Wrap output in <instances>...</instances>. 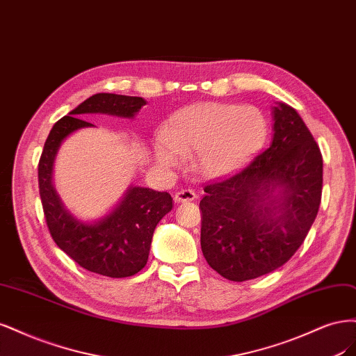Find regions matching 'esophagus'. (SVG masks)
<instances>
[{
	"label": "esophagus",
	"instance_id": "obj_1",
	"mask_svg": "<svg viewBox=\"0 0 356 356\" xmlns=\"http://www.w3.org/2000/svg\"><path fill=\"white\" fill-rule=\"evenodd\" d=\"M197 198V193H195L192 189H185V191H179L175 195V201L177 204L180 202H188V201H193Z\"/></svg>",
	"mask_w": 356,
	"mask_h": 356
}]
</instances>
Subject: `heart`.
Here are the masks:
<instances>
[{
	"label": "heart",
	"instance_id": "1",
	"mask_svg": "<svg viewBox=\"0 0 356 356\" xmlns=\"http://www.w3.org/2000/svg\"><path fill=\"white\" fill-rule=\"evenodd\" d=\"M269 125L265 113L253 105L201 102L176 111L155 143L156 163L180 168L185 156L209 179L232 176L245 168L265 146Z\"/></svg>",
	"mask_w": 356,
	"mask_h": 356
}]
</instances>
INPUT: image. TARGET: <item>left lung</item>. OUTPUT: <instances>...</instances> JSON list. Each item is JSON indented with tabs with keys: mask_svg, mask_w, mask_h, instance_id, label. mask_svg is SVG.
Returning <instances> with one entry per match:
<instances>
[{
	"mask_svg": "<svg viewBox=\"0 0 356 356\" xmlns=\"http://www.w3.org/2000/svg\"><path fill=\"white\" fill-rule=\"evenodd\" d=\"M273 137L245 170L204 188L201 248L229 281L281 268L315 222L323 192V156L297 111L272 108Z\"/></svg>",
	"mask_w": 356,
	"mask_h": 356,
	"instance_id": "1",
	"label": "left lung"
}]
</instances>
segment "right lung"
I'll use <instances>...</instances> for the list:
<instances>
[{
  "label": "right lung",
  "instance_id": "right-lung-1",
  "mask_svg": "<svg viewBox=\"0 0 356 356\" xmlns=\"http://www.w3.org/2000/svg\"><path fill=\"white\" fill-rule=\"evenodd\" d=\"M145 105L146 100L136 96L99 93L88 97L53 125L40 158V197L54 243L79 266L103 277L125 278L145 268L155 227L173 209V198L167 192L131 185L108 214L93 222L79 220L54 189V159L67 136L95 127L81 117L106 113L130 120Z\"/></svg>",
  "mask_w": 356,
  "mask_h": 356
}]
</instances>
